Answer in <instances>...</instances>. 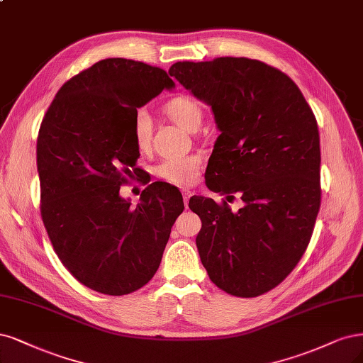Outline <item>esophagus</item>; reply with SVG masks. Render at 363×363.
Listing matches in <instances>:
<instances>
[{"label": "esophagus", "instance_id": "1", "mask_svg": "<svg viewBox=\"0 0 363 363\" xmlns=\"http://www.w3.org/2000/svg\"><path fill=\"white\" fill-rule=\"evenodd\" d=\"M182 195H183V203H184V206L187 207V204H189V198H191L192 192H191V191H187V189H184V191H182Z\"/></svg>", "mask_w": 363, "mask_h": 363}]
</instances>
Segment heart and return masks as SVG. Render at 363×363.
Wrapping results in <instances>:
<instances>
[{"label": "heart", "instance_id": "b5f03b06", "mask_svg": "<svg viewBox=\"0 0 363 363\" xmlns=\"http://www.w3.org/2000/svg\"><path fill=\"white\" fill-rule=\"evenodd\" d=\"M168 116L176 121L179 126L187 130H196L203 120V108L192 96L179 94L172 97L165 106ZM152 117L145 108L135 111L132 135L133 141L140 150H147L152 141ZM201 167V157L198 155L172 156L160 162L156 168V174L172 184H189L196 179L198 169Z\"/></svg>", "mask_w": 363, "mask_h": 363}]
</instances>
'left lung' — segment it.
I'll list each match as a JSON object with an SVG mask.
<instances>
[{
  "mask_svg": "<svg viewBox=\"0 0 363 363\" xmlns=\"http://www.w3.org/2000/svg\"><path fill=\"white\" fill-rule=\"evenodd\" d=\"M169 74L211 106L220 130L207 187L245 203L233 211L225 199H189L203 223L199 258L225 293L264 294L293 272L314 231L321 203L314 112L290 77L259 60L179 61Z\"/></svg>",
  "mask_w": 363,
  "mask_h": 363,
  "instance_id": "left-lung-1",
  "label": "left lung"
}]
</instances>
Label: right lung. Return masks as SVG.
I'll return each mask as SVG.
<instances>
[{"label":"right lung","instance_id":"1","mask_svg":"<svg viewBox=\"0 0 363 363\" xmlns=\"http://www.w3.org/2000/svg\"><path fill=\"white\" fill-rule=\"evenodd\" d=\"M174 86L168 73L106 58L74 74L55 94L37 136L40 215L72 277L109 296L140 290L155 277L183 198L155 182L132 207L120 187L140 176L132 135L136 108Z\"/></svg>","mask_w":363,"mask_h":363}]
</instances>
